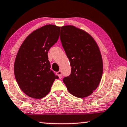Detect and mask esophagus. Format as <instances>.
Segmentation results:
<instances>
[{"instance_id": "1", "label": "esophagus", "mask_w": 127, "mask_h": 127, "mask_svg": "<svg viewBox=\"0 0 127 127\" xmlns=\"http://www.w3.org/2000/svg\"><path fill=\"white\" fill-rule=\"evenodd\" d=\"M57 75L58 76H59V78L61 79V78H62V72L61 71H58V72H57Z\"/></svg>"}]
</instances>
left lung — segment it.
<instances>
[{
  "label": "left lung",
  "instance_id": "obj_1",
  "mask_svg": "<svg viewBox=\"0 0 127 127\" xmlns=\"http://www.w3.org/2000/svg\"><path fill=\"white\" fill-rule=\"evenodd\" d=\"M60 40L71 68L63 82L74 96H88L98 86L102 75L103 62L98 45L88 33L71 25L61 27Z\"/></svg>",
  "mask_w": 127,
  "mask_h": 127
}]
</instances>
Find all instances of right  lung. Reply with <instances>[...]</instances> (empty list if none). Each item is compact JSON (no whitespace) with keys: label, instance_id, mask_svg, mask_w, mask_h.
<instances>
[{"label":"right lung","instance_id":"right-lung-1","mask_svg":"<svg viewBox=\"0 0 127 127\" xmlns=\"http://www.w3.org/2000/svg\"><path fill=\"white\" fill-rule=\"evenodd\" d=\"M60 27L47 25L35 30L22 43L14 65L16 80L22 92L36 99L50 92L59 77L51 70L48 52L59 38Z\"/></svg>","mask_w":127,"mask_h":127}]
</instances>
